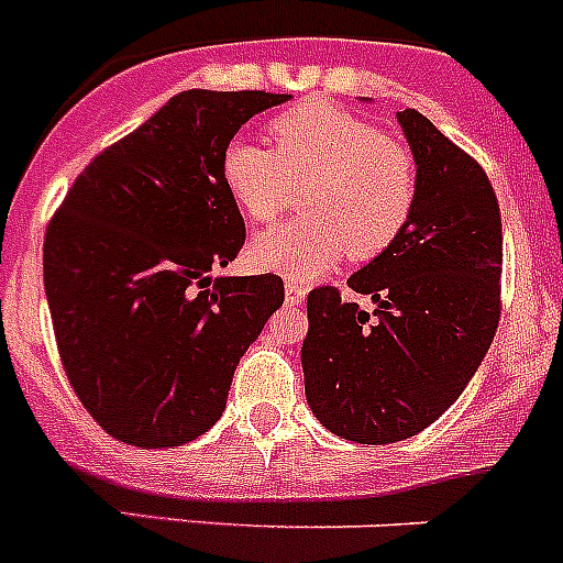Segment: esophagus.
<instances>
[{
	"mask_svg": "<svg viewBox=\"0 0 563 563\" xmlns=\"http://www.w3.org/2000/svg\"><path fill=\"white\" fill-rule=\"evenodd\" d=\"M303 296H307V287L298 285V282H287V285H285V298H287V303L303 301Z\"/></svg>",
	"mask_w": 563,
	"mask_h": 563,
	"instance_id": "34e87169",
	"label": "esophagus"
}]
</instances>
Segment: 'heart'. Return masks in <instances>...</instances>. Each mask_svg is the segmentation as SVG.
Instances as JSON below:
<instances>
[{
	"label": "heart",
	"mask_w": 563,
	"mask_h": 563,
	"mask_svg": "<svg viewBox=\"0 0 563 563\" xmlns=\"http://www.w3.org/2000/svg\"><path fill=\"white\" fill-rule=\"evenodd\" d=\"M267 133L273 153L231 142L220 167L254 223L278 218L303 187V218L251 242L260 271L307 282L343 254L368 262L394 245L416 203V162L405 144L327 100L290 108Z\"/></svg>",
	"instance_id": "heart-1"
}]
</instances>
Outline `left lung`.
Instances as JSON below:
<instances>
[{
  "mask_svg": "<svg viewBox=\"0 0 563 563\" xmlns=\"http://www.w3.org/2000/svg\"><path fill=\"white\" fill-rule=\"evenodd\" d=\"M416 162V203L394 245L307 296L303 390L345 441L394 443L441 419L481 368L499 323L503 220L492 180L424 113H396Z\"/></svg>",
  "mask_w": 563,
  "mask_h": 563,
  "instance_id": "left-lung-1",
  "label": "left lung"
}]
</instances>
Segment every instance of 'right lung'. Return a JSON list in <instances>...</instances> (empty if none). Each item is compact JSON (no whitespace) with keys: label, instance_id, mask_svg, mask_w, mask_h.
<instances>
[{"label":"right lung","instance_id":"1","mask_svg":"<svg viewBox=\"0 0 563 563\" xmlns=\"http://www.w3.org/2000/svg\"><path fill=\"white\" fill-rule=\"evenodd\" d=\"M290 95H175L75 178L46 225L44 290L66 376L117 441L162 450L209 432L234 368L285 303L282 278L220 276L245 223L223 153Z\"/></svg>","mask_w":563,"mask_h":563}]
</instances>
